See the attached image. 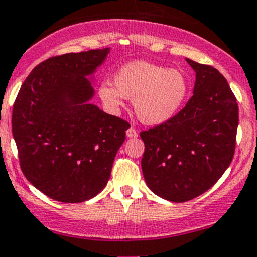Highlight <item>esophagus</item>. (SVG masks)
Returning <instances> with one entry per match:
<instances>
[{
	"instance_id": "obj_1",
	"label": "esophagus",
	"mask_w": 257,
	"mask_h": 257,
	"mask_svg": "<svg viewBox=\"0 0 257 257\" xmlns=\"http://www.w3.org/2000/svg\"><path fill=\"white\" fill-rule=\"evenodd\" d=\"M126 137H128V138H137V137H138V131H137L134 126H131V128L126 131Z\"/></svg>"
}]
</instances>
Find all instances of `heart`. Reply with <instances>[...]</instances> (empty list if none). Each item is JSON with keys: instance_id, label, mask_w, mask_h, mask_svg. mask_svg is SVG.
I'll list each match as a JSON object with an SVG mask.
<instances>
[{"instance_id": "obj_1", "label": "heart", "mask_w": 257, "mask_h": 257, "mask_svg": "<svg viewBox=\"0 0 257 257\" xmlns=\"http://www.w3.org/2000/svg\"><path fill=\"white\" fill-rule=\"evenodd\" d=\"M189 81L181 70L147 61L121 66L114 84L103 81L99 95L110 108H120L125 98L134 99V109L143 123L161 124L173 118L186 103Z\"/></svg>"}]
</instances>
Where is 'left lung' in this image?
Returning <instances> with one entry per match:
<instances>
[{"instance_id":"left-lung-1","label":"left lung","mask_w":257,"mask_h":257,"mask_svg":"<svg viewBox=\"0 0 257 257\" xmlns=\"http://www.w3.org/2000/svg\"><path fill=\"white\" fill-rule=\"evenodd\" d=\"M193 95L173 118L141 132L142 171L147 186L171 202L205 193L233 158L238 105L227 80L213 66L193 60Z\"/></svg>"}]
</instances>
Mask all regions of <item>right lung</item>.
Listing matches in <instances>:
<instances>
[{
    "instance_id": "right-lung-1",
    "label": "right lung",
    "mask_w": 257,
    "mask_h": 257,
    "mask_svg": "<svg viewBox=\"0 0 257 257\" xmlns=\"http://www.w3.org/2000/svg\"><path fill=\"white\" fill-rule=\"evenodd\" d=\"M109 49L70 52L40 62L22 84L12 110V134L27 181L47 197L79 203L106 186L128 121L89 103L86 76Z\"/></svg>"
}]
</instances>
